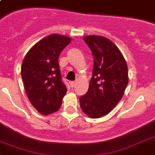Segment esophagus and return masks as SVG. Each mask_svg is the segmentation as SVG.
Masks as SVG:
<instances>
[{"label": "esophagus", "instance_id": "esophagus-1", "mask_svg": "<svg viewBox=\"0 0 155 155\" xmlns=\"http://www.w3.org/2000/svg\"><path fill=\"white\" fill-rule=\"evenodd\" d=\"M71 87H75V85H76V82H75V81H72V82H71Z\"/></svg>", "mask_w": 155, "mask_h": 155}]
</instances>
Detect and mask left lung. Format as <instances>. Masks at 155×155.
<instances>
[{
    "instance_id": "8db88e82",
    "label": "left lung",
    "mask_w": 155,
    "mask_h": 155,
    "mask_svg": "<svg viewBox=\"0 0 155 155\" xmlns=\"http://www.w3.org/2000/svg\"><path fill=\"white\" fill-rule=\"evenodd\" d=\"M94 58L87 93L80 97L81 109L91 118L108 114L122 98L128 84V67L117 47L107 38H84Z\"/></svg>"
}]
</instances>
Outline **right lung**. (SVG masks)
Instances as JSON below:
<instances>
[{
  "instance_id": "add662e5",
  "label": "right lung",
  "mask_w": 155,
  "mask_h": 155,
  "mask_svg": "<svg viewBox=\"0 0 155 155\" xmlns=\"http://www.w3.org/2000/svg\"><path fill=\"white\" fill-rule=\"evenodd\" d=\"M68 36L48 35L34 45L21 64V78L30 103L41 114L58 111L67 87L62 81L58 56L71 42Z\"/></svg>"
}]
</instances>
